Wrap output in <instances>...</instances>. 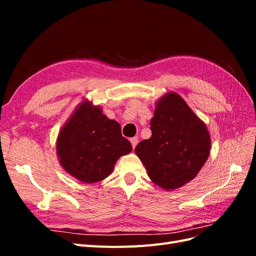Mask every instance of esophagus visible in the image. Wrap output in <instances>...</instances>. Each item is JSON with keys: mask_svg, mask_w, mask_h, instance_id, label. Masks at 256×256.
Wrapping results in <instances>:
<instances>
[{"mask_svg": "<svg viewBox=\"0 0 256 256\" xmlns=\"http://www.w3.org/2000/svg\"><path fill=\"white\" fill-rule=\"evenodd\" d=\"M130 142H131V145H132L134 148H136V144H138V138L136 136L131 138H130Z\"/></svg>", "mask_w": 256, "mask_h": 256, "instance_id": "34e87169", "label": "esophagus"}]
</instances>
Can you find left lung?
<instances>
[{"mask_svg":"<svg viewBox=\"0 0 256 256\" xmlns=\"http://www.w3.org/2000/svg\"><path fill=\"white\" fill-rule=\"evenodd\" d=\"M152 136L136 147L150 180L166 190L194 178L210 152L205 124L176 92L162 97L150 120Z\"/></svg>","mask_w":256,"mask_h":256,"instance_id":"left-lung-1","label":"left lung"}]
</instances>
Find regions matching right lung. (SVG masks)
<instances>
[{"instance_id":"obj_1","label":"right lung","mask_w":256,"mask_h":256,"mask_svg":"<svg viewBox=\"0 0 256 256\" xmlns=\"http://www.w3.org/2000/svg\"><path fill=\"white\" fill-rule=\"evenodd\" d=\"M132 150L122 136L120 125L106 118L99 106L82 102L60 130L56 152L65 171L83 182L109 176L115 162Z\"/></svg>"}]
</instances>
